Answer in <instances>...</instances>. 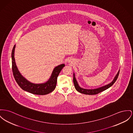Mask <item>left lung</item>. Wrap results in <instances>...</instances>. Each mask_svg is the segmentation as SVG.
I'll return each mask as SVG.
<instances>
[{
    "mask_svg": "<svg viewBox=\"0 0 133 133\" xmlns=\"http://www.w3.org/2000/svg\"><path fill=\"white\" fill-rule=\"evenodd\" d=\"M119 72V70L117 72L114 79L111 83H110L109 84L106 85L105 86H103L101 87L98 88L94 89H86L82 88L80 87V86L79 85V84L78 83L77 81L75 78V73L73 74H74L73 82H74V84L75 88L77 90V91H78L79 92H80L81 93H82V94H86V95H95V94H97L100 92H101L105 90L106 89L110 88L111 86H112V85L115 83V81H116L118 77Z\"/></svg>",
    "mask_w": 133,
    "mask_h": 133,
    "instance_id": "left-lung-1",
    "label": "left lung"
}]
</instances>
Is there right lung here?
Returning <instances> with one entry per match:
<instances>
[{
	"label": "right lung",
	"mask_w": 133,
	"mask_h": 133,
	"mask_svg": "<svg viewBox=\"0 0 133 133\" xmlns=\"http://www.w3.org/2000/svg\"><path fill=\"white\" fill-rule=\"evenodd\" d=\"M15 48L16 45H14L11 52L12 70L14 77L19 86L24 91L36 95H46L52 92L56 87L57 77L65 64L63 63L54 68L50 78L46 82L34 84L24 78L18 71L15 59Z\"/></svg>",
	"instance_id": "add662e5"
}]
</instances>
